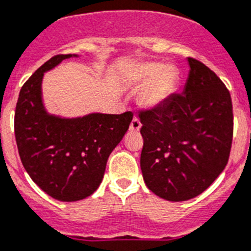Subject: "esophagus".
<instances>
[{
	"mask_svg": "<svg viewBox=\"0 0 251 251\" xmlns=\"http://www.w3.org/2000/svg\"><path fill=\"white\" fill-rule=\"evenodd\" d=\"M140 127H141V124H140V121H139V119L138 117H134L131 121V124H130V131L136 132L140 130Z\"/></svg>",
	"mask_w": 251,
	"mask_h": 251,
	"instance_id": "esophagus-1",
	"label": "esophagus"
}]
</instances>
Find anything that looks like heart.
<instances>
[{"mask_svg":"<svg viewBox=\"0 0 251 251\" xmlns=\"http://www.w3.org/2000/svg\"><path fill=\"white\" fill-rule=\"evenodd\" d=\"M127 80L132 86L141 87L139 103L147 110L162 107L171 100L179 84V73L173 65L156 62H139L130 65Z\"/></svg>","mask_w":251,"mask_h":251,"instance_id":"heart-1","label":"heart"}]
</instances>
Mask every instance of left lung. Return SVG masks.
<instances>
[{
  "mask_svg": "<svg viewBox=\"0 0 251 251\" xmlns=\"http://www.w3.org/2000/svg\"><path fill=\"white\" fill-rule=\"evenodd\" d=\"M188 64L182 93L139 113L144 182L173 202L197 197L215 182L228 162L234 132L228 89L203 63L188 58Z\"/></svg>",
  "mask_w": 251,
  "mask_h": 251,
  "instance_id": "1",
  "label": "left lung"
}]
</instances>
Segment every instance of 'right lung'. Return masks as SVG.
I'll use <instances>...</instances> for the list:
<instances>
[{"label":"right lung","instance_id":"add662e5","mask_svg":"<svg viewBox=\"0 0 251 251\" xmlns=\"http://www.w3.org/2000/svg\"><path fill=\"white\" fill-rule=\"evenodd\" d=\"M75 54H59L24 83L15 111V138L25 171L58 201L74 202L99 188L107 159L123 140L132 112L89 113L63 119L47 112L41 97L45 72Z\"/></svg>","mask_w":251,"mask_h":251}]
</instances>
